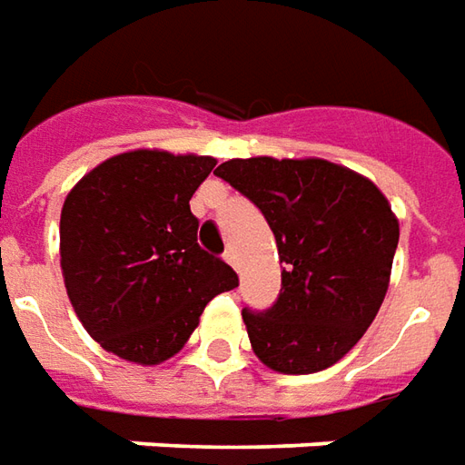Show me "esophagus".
<instances>
[{
	"label": "esophagus",
	"mask_w": 465,
	"mask_h": 465,
	"mask_svg": "<svg viewBox=\"0 0 465 465\" xmlns=\"http://www.w3.org/2000/svg\"><path fill=\"white\" fill-rule=\"evenodd\" d=\"M225 260L232 265V268L238 270L240 268V262H238V252H235V248H227L225 250Z\"/></svg>",
	"instance_id": "esophagus-1"
}]
</instances>
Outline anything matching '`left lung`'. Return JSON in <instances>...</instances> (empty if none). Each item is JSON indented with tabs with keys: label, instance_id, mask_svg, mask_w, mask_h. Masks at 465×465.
<instances>
[{
	"label": "left lung",
	"instance_id": "left-lung-1",
	"mask_svg": "<svg viewBox=\"0 0 465 465\" xmlns=\"http://www.w3.org/2000/svg\"><path fill=\"white\" fill-rule=\"evenodd\" d=\"M217 177L268 220L282 288L268 311L242 308L252 351L288 375L318 373L353 348L381 311L398 248L385 195L343 164L308 157L227 160Z\"/></svg>",
	"mask_w": 465,
	"mask_h": 465
}]
</instances>
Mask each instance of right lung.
Returning a JSON list of instances; mask_svg holds the SVG:
<instances>
[{"instance_id":"right-lung-1","label":"right lung","mask_w":465,"mask_h":465,"mask_svg":"<svg viewBox=\"0 0 465 465\" xmlns=\"http://www.w3.org/2000/svg\"><path fill=\"white\" fill-rule=\"evenodd\" d=\"M205 154L134 150L82 177L62 205L59 255L84 331L130 363L183 351L215 295L238 288L225 260L197 245L190 197L213 173Z\"/></svg>"}]
</instances>
